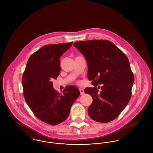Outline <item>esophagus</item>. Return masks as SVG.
<instances>
[{
	"mask_svg": "<svg viewBox=\"0 0 153 153\" xmlns=\"http://www.w3.org/2000/svg\"><path fill=\"white\" fill-rule=\"evenodd\" d=\"M79 91H80V93H81V95H82V94H84V89L83 88H79Z\"/></svg>",
	"mask_w": 153,
	"mask_h": 153,
	"instance_id": "1",
	"label": "esophagus"
}]
</instances>
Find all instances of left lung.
<instances>
[{"label": "left lung", "instance_id": "obj_1", "mask_svg": "<svg viewBox=\"0 0 153 153\" xmlns=\"http://www.w3.org/2000/svg\"><path fill=\"white\" fill-rule=\"evenodd\" d=\"M88 64V78L94 88L84 91L93 99L88 113L93 120L106 123L116 118L128 104L134 76L127 56L107 40L78 41L74 44ZM101 84L100 92L96 86Z\"/></svg>", "mask_w": 153, "mask_h": 153}]
</instances>
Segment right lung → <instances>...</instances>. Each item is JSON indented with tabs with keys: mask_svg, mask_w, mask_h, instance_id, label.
<instances>
[{
	"mask_svg": "<svg viewBox=\"0 0 153 153\" xmlns=\"http://www.w3.org/2000/svg\"><path fill=\"white\" fill-rule=\"evenodd\" d=\"M66 44L47 45L29 58L22 76L25 100L35 115L50 125L64 121L80 92L75 86H68L61 94L53 87V79L61 71L60 57L71 46Z\"/></svg>",
	"mask_w": 153,
	"mask_h": 153,
	"instance_id": "1",
	"label": "right lung"
}]
</instances>
